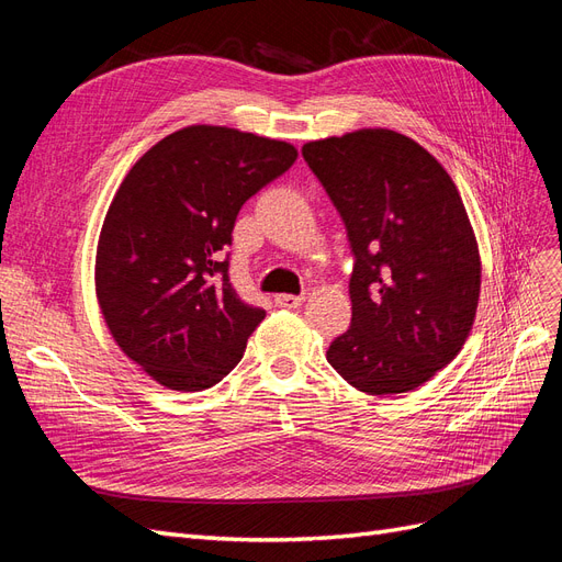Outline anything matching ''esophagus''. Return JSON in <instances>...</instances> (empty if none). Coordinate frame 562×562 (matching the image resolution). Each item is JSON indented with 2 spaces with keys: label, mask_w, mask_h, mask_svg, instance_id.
<instances>
[{
  "label": "esophagus",
  "mask_w": 562,
  "mask_h": 562,
  "mask_svg": "<svg viewBox=\"0 0 562 562\" xmlns=\"http://www.w3.org/2000/svg\"><path fill=\"white\" fill-rule=\"evenodd\" d=\"M274 302L279 304V307H288V310H297L300 304L304 302L302 295H288V293H281L274 297Z\"/></svg>",
  "instance_id": "1"
}]
</instances>
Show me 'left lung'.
<instances>
[{"label":"left lung","instance_id":"obj_1","mask_svg":"<svg viewBox=\"0 0 562 562\" xmlns=\"http://www.w3.org/2000/svg\"><path fill=\"white\" fill-rule=\"evenodd\" d=\"M302 157L342 215L351 326L328 363L370 396L405 394L446 368L471 333L481 255L448 171L413 138L361 128Z\"/></svg>","mask_w":562,"mask_h":562}]
</instances>
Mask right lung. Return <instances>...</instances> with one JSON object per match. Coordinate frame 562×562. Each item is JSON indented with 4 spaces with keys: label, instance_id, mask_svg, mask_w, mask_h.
<instances>
[{
    "label": "right lung",
    "instance_id": "obj_1",
    "mask_svg": "<svg viewBox=\"0 0 562 562\" xmlns=\"http://www.w3.org/2000/svg\"><path fill=\"white\" fill-rule=\"evenodd\" d=\"M297 159L291 143L187 126L133 164L95 250V295L114 342L176 391L217 384L241 361L265 310L229 281L244 203Z\"/></svg>",
    "mask_w": 562,
    "mask_h": 562
}]
</instances>
